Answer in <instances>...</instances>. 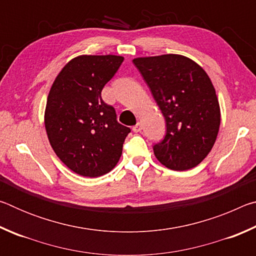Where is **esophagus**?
I'll return each instance as SVG.
<instances>
[{
	"instance_id": "1",
	"label": "esophagus",
	"mask_w": 256,
	"mask_h": 256,
	"mask_svg": "<svg viewBox=\"0 0 256 256\" xmlns=\"http://www.w3.org/2000/svg\"><path fill=\"white\" fill-rule=\"evenodd\" d=\"M141 130H142V124H141V122H138V123L133 126V131H134V132H140Z\"/></svg>"
}]
</instances>
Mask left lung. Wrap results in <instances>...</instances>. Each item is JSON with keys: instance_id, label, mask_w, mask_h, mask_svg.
<instances>
[{"instance_id": "1", "label": "left lung", "mask_w": 256, "mask_h": 256, "mask_svg": "<svg viewBox=\"0 0 256 256\" xmlns=\"http://www.w3.org/2000/svg\"><path fill=\"white\" fill-rule=\"evenodd\" d=\"M133 63L166 120V136L154 146L156 158L172 170L198 166L214 144L222 118L209 76L178 54L136 58Z\"/></svg>"}]
</instances>
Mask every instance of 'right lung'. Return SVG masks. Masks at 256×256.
<instances>
[{"mask_svg": "<svg viewBox=\"0 0 256 256\" xmlns=\"http://www.w3.org/2000/svg\"><path fill=\"white\" fill-rule=\"evenodd\" d=\"M124 60L118 55H80L66 64L47 97L45 128L56 156L84 177L110 172L131 132L116 120L102 90Z\"/></svg>", "mask_w": 256, "mask_h": 256, "instance_id": "add662e5", "label": "right lung"}]
</instances>
